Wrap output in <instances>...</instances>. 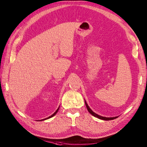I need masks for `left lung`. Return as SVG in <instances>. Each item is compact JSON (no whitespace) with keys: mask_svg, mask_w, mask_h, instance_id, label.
Wrapping results in <instances>:
<instances>
[{"mask_svg":"<svg viewBox=\"0 0 147 147\" xmlns=\"http://www.w3.org/2000/svg\"><path fill=\"white\" fill-rule=\"evenodd\" d=\"M85 104H86V108L88 109V111H89V113H90L93 116H94V117L98 118V119H102V120H111V119H115L117 117H103V116L101 115H99L98 114H96V113L94 112V111L92 110V109L90 108V107L88 106V105L87 104V103L86 102V100H85Z\"/></svg>","mask_w":147,"mask_h":147,"instance_id":"8db88e82","label":"left lung"}]
</instances>
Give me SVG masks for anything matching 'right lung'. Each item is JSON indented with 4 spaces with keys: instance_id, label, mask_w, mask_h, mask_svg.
Returning a JSON list of instances; mask_svg holds the SVG:
<instances>
[{
    "instance_id": "1",
    "label": "right lung",
    "mask_w": 147,
    "mask_h": 147,
    "mask_svg": "<svg viewBox=\"0 0 147 147\" xmlns=\"http://www.w3.org/2000/svg\"><path fill=\"white\" fill-rule=\"evenodd\" d=\"M59 108H58V109H57V110L55 111V112L54 113H53V115H51V116H49V117H47V118H45V119H41V120H40V121H43V120H45V119H49V118H51V117H53V116H54L56 114V113H57V111H59Z\"/></svg>"
}]
</instances>
